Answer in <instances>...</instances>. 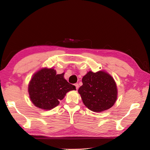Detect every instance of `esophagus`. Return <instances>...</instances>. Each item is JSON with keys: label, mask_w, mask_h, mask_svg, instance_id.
Here are the masks:
<instances>
[{"label": "esophagus", "mask_w": 150, "mask_h": 150, "mask_svg": "<svg viewBox=\"0 0 150 150\" xmlns=\"http://www.w3.org/2000/svg\"><path fill=\"white\" fill-rule=\"evenodd\" d=\"M75 87H76V89L77 90V89H79V83H75Z\"/></svg>", "instance_id": "esophagus-1"}]
</instances>
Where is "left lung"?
I'll use <instances>...</instances> for the list:
<instances>
[{
    "label": "left lung",
    "mask_w": 150,
    "mask_h": 150,
    "mask_svg": "<svg viewBox=\"0 0 150 150\" xmlns=\"http://www.w3.org/2000/svg\"><path fill=\"white\" fill-rule=\"evenodd\" d=\"M79 93L83 104L91 111L101 112L110 108L117 100L115 80L105 71H89L82 78Z\"/></svg>",
    "instance_id": "left-lung-1"
}]
</instances>
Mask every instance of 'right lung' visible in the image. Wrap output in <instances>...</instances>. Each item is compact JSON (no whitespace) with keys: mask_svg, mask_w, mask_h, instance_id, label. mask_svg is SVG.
<instances>
[{"mask_svg":"<svg viewBox=\"0 0 150 150\" xmlns=\"http://www.w3.org/2000/svg\"><path fill=\"white\" fill-rule=\"evenodd\" d=\"M64 73L56 74L52 68H44L33 75L28 86L31 101L37 107L51 110L59 105L67 93L76 90L75 86L63 77Z\"/></svg>","mask_w":150,"mask_h":150,"instance_id":"1","label":"right lung"}]
</instances>
